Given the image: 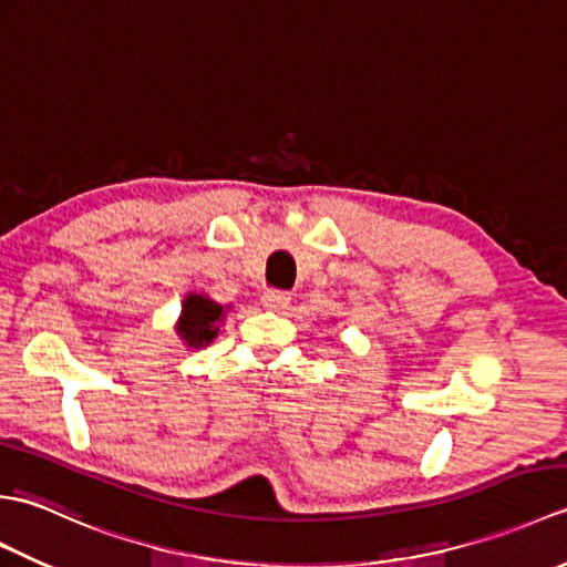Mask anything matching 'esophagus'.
Here are the masks:
<instances>
[{
    "label": "esophagus",
    "instance_id": "1",
    "mask_svg": "<svg viewBox=\"0 0 567 567\" xmlns=\"http://www.w3.org/2000/svg\"><path fill=\"white\" fill-rule=\"evenodd\" d=\"M260 302L268 311H277V315H282V311L290 307V295L280 292V290H268L262 295Z\"/></svg>",
    "mask_w": 567,
    "mask_h": 567
}]
</instances>
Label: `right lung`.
<instances>
[{
    "mask_svg": "<svg viewBox=\"0 0 567 567\" xmlns=\"http://www.w3.org/2000/svg\"><path fill=\"white\" fill-rule=\"evenodd\" d=\"M224 315L226 309L212 302L207 295L192 292L183 302V315H179L177 321V336L189 348L209 346L216 339V333H219V323Z\"/></svg>",
    "mask_w": 567,
    "mask_h": 567,
    "instance_id": "obj_1",
    "label": "right lung"
}]
</instances>
